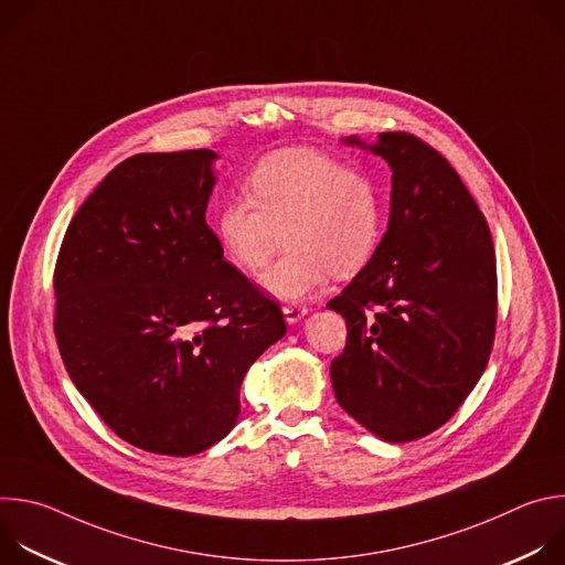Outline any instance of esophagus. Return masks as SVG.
<instances>
[{"mask_svg":"<svg viewBox=\"0 0 565 565\" xmlns=\"http://www.w3.org/2000/svg\"><path fill=\"white\" fill-rule=\"evenodd\" d=\"M308 312V308L303 303H286L284 306V315L288 324H297V321Z\"/></svg>","mask_w":565,"mask_h":565,"instance_id":"34e87169","label":"esophagus"}]
</instances>
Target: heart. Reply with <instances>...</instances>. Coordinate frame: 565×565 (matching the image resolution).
Returning <instances> with one entry per match:
<instances>
[{"instance_id":"b5f03b06","label":"heart","mask_w":565,"mask_h":565,"mask_svg":"<svg viewBox=\"0 0 565 565\" xmlns=\"http://www.w3.org/2000/svg\"><path fill=\"white\" fill-rule=\"evenodd\" d=\"M250 199H227L214 214L225 257L259 273L279 246L288 250L262 286L279 299H301L331 275L353 277L375 255L382 203L375 181L360 168L310 147L268 153L246 181Z\"/></svg>"}]
</instances>
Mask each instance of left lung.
Here are the masks:
<instances>
[{"mask_svg": "<svg viewBox=\"0 0 565 565\" xmlns=\"http://www.w3.org/2000/svg\"><path fill=\"white\" fill-rule=\"evenodd\" d=\"M369 149L393 172L388 230L329 301L349 331L331 380L362 427L409 443L443 427L488 366L497 257L486 216L440 151L407 131H384Z\"/></svg>", "mask_w": 565, "mask_h": 565, "instance_id": "obj_1", "label": "left lung"}]
</instances>
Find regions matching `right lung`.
<instances>
[{
    "label": "right lung",
    "instance_id": "1",
    "mask_svg": "<svg viewBox=\"0 0 565 565\" xmlns=\"http://www.w3.org/2000/svg\"><path fill=\"white\" fill-rule=\"evenodd\" d=\"M216 153H136L79 205L55 264L62 362L134 447L192 456L236 425L253 362L286 333L279 303L223 259L205 223Z\"/></svg>",
    "mask_w": 565,
    "mask_h": 565
}]
</instances>
